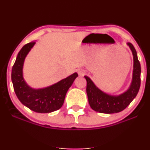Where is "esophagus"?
<instances>
[{
    "mask_svg": "<svg viewBox=\"0 0 150 150\" xmlns=\"http://www.w3.org/2000/svg\"><path fill=\"white\" fill-rule=\"evenodd\" d=\"M77 73H78V75H80V76H83L84 75H85L86 72H85V70H84L83 69H80V70H78Z\"/></svg>",
    "mask_w": 150,
    "mask_h": 150,
    "instance_id": "obj_1",
    "label": "esophagus"
}]
</instances>
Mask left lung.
Masks as SVG:
<instances>
[{
  "label": "left lung",
  "mask_w": 150,
  "mask_h": 150,
  "mask_svg": "<svg viewBox=\"0 0 150 150\" xmlns=\"http://www.w3.org/2000/svg\"><path fill=\"white\" fill-rule=\"evenodd\" d=\"M127 45L130 48L133 57V68L131 82L125 92L117 95L107 94L97 87L89 77L84 76L87 80L86 91L89 106L94 111L102 113L120 112L124 110L137 96L140 87V63L132 44L127 43Z\"/></svg>",
  "instance_id": "1"
}]
</instances>
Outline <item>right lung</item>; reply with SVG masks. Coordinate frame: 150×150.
Instances as JSON below:
<instances>
[{"mask_svg":"<svg viewBox=\"0 0 150 150\" xmlns=\"http://www.w3.org/2000/svg\"><path fill=\"white\" fill-rule=\"evenodd\" d=\"M36 42L26 44L18 53L11 73L13 88L18 99L22 104L37 113H51L63 106L68 89L78 76L77 73L44 88L31 87L23 76V67L25 58Z\"/></svg>","mask_w":150,"mask_h":150,"instance_id":"add662e5","label":"right lung"}]
</instances>
